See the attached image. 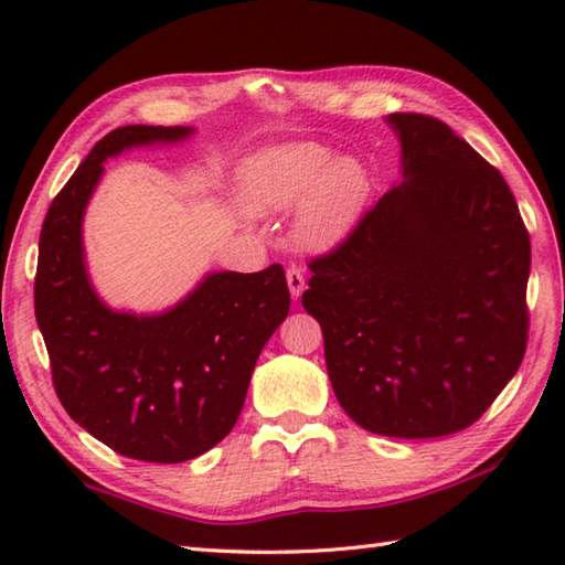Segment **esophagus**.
Wrapping results in <instances>:
<instances>
[{
    "label": "esophagus",
    "instance_id": "obj_1",
    "mask_svg": "<svg viewBox=\"0 0 565 565\" xmlns=\"http://www.w3.org/2000/svg\"><path fill=\"white\" fill-rule=\"evenodd\" d=\"M286 284H289V291H291V298L294 301H298L301 298L303 289H306V276L303 271L298 267H289L286 269Z\"/></svg>",
    "mask_w": 565,
    "mask_h": 565
}]
</instances>
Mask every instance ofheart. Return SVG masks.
<instances>
[{
    "instance_id": "obj_1",
    "label": "heart",
    "mask_w": 565,
    "mask_h": 565,
    "mask_svg": "<svg viewBox=\"0 0 565 565\" xmlns=\"http://www.w3.org/2000/svg\"><path fill=\"white\" fill-rule=\"evenodd\" d=\"M369 172L352 154L318 142H289L245 167L243 196L255 213L298 206L294 233L306 247H330L350 235L369 199Z\"/></svg>"
}]
</instances>
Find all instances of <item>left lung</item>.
Here are the masks:
<instances>
[{"mask_svg": "<svg viewBox=\"0 0 565 565\" xmlns=\"http://www.w3.org/2000/svg\"><path fill=\"white\" fill-rule=\"evenodd\" d=\"M401 182L308 264L332 391L374 435L429 439L481 417L526 350L530 233L505 179L425 114H391Z\"/></svg>", "mask_w": 565, "mask_h": 565, "instance_id": "obj_1", "label": "left lung"}]
</instances>
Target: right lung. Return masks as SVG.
Instances as JSON below:
<instances>
[{
    "instance_id": "add662e5",
    "label": "right lung",
    "mask_w": 565,
    "mask_h": 565,
    "mask_svg": "<svg viewBox=\"0 0 565 565\" xmlns=\"http://www.w3.org/2000/svg\"><path fill=\"white\" fill-rule=\"evenodd\" d=\"M191 136L189 126L111 130L53 199L39 243L35 320L60 403L106 447L152 463L196 459L235 427L264 344L291 306L281 264L211 271L162 313L114 310L94 291L82 221L104 162Z\"/></svg>"
}]
</instances>
